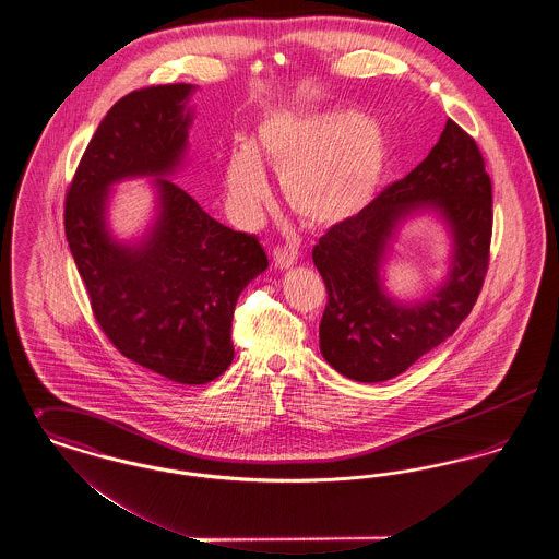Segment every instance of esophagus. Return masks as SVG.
I'll list each match as a JSON object with an SVG mask.
<instances>
[{"label":"esophagus","mask_w":559,"mask_h":559,"mask_svg":"<svg viewBox=\"0 0 559 559\" xmlns=\"http://www.w3.org/2000/svg\"><path fill=\"white\" fill-rule=\"evenodd\" d=\"M295 262H297V253L293 249H287V247H276L274 249V264L281 270L293 266Z\"/></svg>","instance_id":"esophagus-1"}]
</instances>
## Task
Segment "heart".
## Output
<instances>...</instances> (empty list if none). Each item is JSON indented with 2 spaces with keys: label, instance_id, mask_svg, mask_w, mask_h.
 I'll return each mask as SVG.
<instances>
[{
  "label": "heart",
  "instance_id": "b5f03b06",
  "mask_svg": "<svg viewBox=\"0 0 559 559\" xmlns=\"http://www.w3.org/2000/svg\"><path fill=\"white\" fill-rule=\"evenodd\" d=\"M260 152L262 158L253 144L239 142L226 165L230 207L242 222L255 219L270 192L262 159L281 174L287 205L312 228L362 212L390 163L385 135L347 108L270 117L260 128Z\"/></svg>",
  "mask_w": 559,
  "mask_h": 559
}]
</instances>
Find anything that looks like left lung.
<instances>
[{
    "mask_svg": "<svg viewBox=\"0 0 559 559\" xmlns=\"http://www.w3.org/2000/svg\"><path fill=\"white\" fill-rule=\"evenodd\" d=\"M419 209L448 219L452 272L436 296L404 307L384 295L378 270L399 219ZM490 237L492 185L484 157L476 140L449 119L426 159L383 188L362 212L331 226L312 249L329 295L319 333L324 360L344 377L374 383L440 346L478 299Z\"/></svg>",
    "mask_w": 559,
    "mask_h": 559,
    "instance_id": "8db88e82",
    "label": "left lung"
}]
</instances>
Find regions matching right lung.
<instances>
[{
	"label": "right lung",
	"instance_id": "obj_1",
	"mask_svg": "<svg viewBox=\"0 0 559 559\" xmlns=\"http://www.w3.org/2000/svg\"><path fill=\"white\" fill-rule=\"evenodd\" d=\"M190 83L133 90L108 110L67 190L64 233L108 342L174 383L201 385L235 358L240 292L267 267L255 235L203 212L185 188L157 178L159 217L140 245L108 235V187L169 176L187 151Z\"/></svg>",
	"mask_w": 559,
	"mask_h": 559
}]
</instances>
